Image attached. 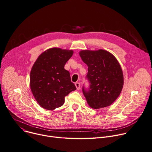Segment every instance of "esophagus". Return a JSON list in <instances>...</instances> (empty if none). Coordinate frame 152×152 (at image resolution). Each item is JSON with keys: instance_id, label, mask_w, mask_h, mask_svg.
<instances>
[{"instance_id": "1", "label": "esophagus", "mask_w": 152, "mask_h": 152, "mask_svg": "<svg viewBox=\"0 0 152 152\" xmlns=\"http://www.w3.org/2000/svg\"><path fill=\"white\" fill-rule=\"evenodd\" d=\"M75 86L76 87L77 90H79L80 89V84L79 82H76L75 83Z\"/></svg>"}]
</instances>
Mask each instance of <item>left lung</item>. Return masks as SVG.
Listing matches in <instances>:
<instances>
[{"mask_svg": "<svg viewBox=\"0 0 152 152\" xmlns=\"http://www.w3.org/2000/svg\"><path fill=\"white\" fill-rule=\"evenodd\" d=\"M79 56L88 66V90L82 91L89 107L99 109L110 106L124 86L122 68L116 57L104 49L82 50Z\"/></svg>", "mask_w": 152, "mask_h": 152, "instance_id": "obj_1", "label": "left lung"}]
</instances>
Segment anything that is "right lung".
I'll list each match as a JSON object with an SVG mask.
<instances>
[{"instance_id":"obj_1","label":"right lung","mask_w":152,"mask_h":152,"mask_svg":"<svg viewBox=\"0 0 152 152\" xmlns=\"http://www.w3.org/2000/svg\"><path fill=\"white\" fill-rule=\"evenodd\" d=\"M73 50L59 48H49L34 62L30 76V86L38 104L43 109L53 110L62 106L64 98L76 89L64 66Z\"/></svg>"}]
</instances>
